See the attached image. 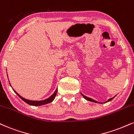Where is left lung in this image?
I'll return each instance as SVG.
<instances>
[{"label": "left lung", "mask_w": 134, "mask_h": 134, "mask_svg": "<svg viewBox=\"0 0 134 134\" xmlns=\"http://www.w3.org/2000/svg\"><path fill=\"white\" fill-rule=\"evenodd\" d=\"M81 94H82V96H83V97L85 99H86L87 100H88V101H91V102H96V103H99V104H103V103H102V102H97V101H96V100H93V99H91V98H89V97H87V96H84V95L83 94H82V93H81ZM115 96H114V97H112V98H111V99H108V100L107 101H106L105 102H104V103H106V102H110V101H111L112 100V99H114V97H115Z\"/></svg>", "instance_id": "left-lung-1"}]
</instances>
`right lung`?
<instances>
[{
  "label": "right lung",
  "instance_id": "add662e5",
  "mask_svg": "<svg viewBox=\"0 0 134 134\" xmlns=\"http://www.w3.org/2000/svg\"><path fill=\"white\" fill-rule=\"evenodd\" d=\"M7 77H8V75H7ZM13 91L15 92V93H16V94H17V96H18L19 97H20V99L22 100H24V102H26L27 104H29V105H33V106H40V105H42L49 104V103H51L52 102L53 100H54L55 97V96H56V94H57V88H56V90L55 91L54 93H53V94L52 95L51 97H49V98H47V99H46L45 100H30L26 99H25V98L22 97V96H20V95H19V93H17L15 91H14V89H13Z\"/></svg>",
  "mask_w": 134,
  "mask_h": 134
}]
</instances>
